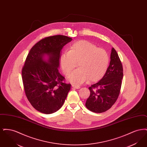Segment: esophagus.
Here are the masks:
<instances>
[{
  "label": "esophagus",
  "instance_id": "34e87169",
  "mask_svg": "<svg viewBox=\"0 0 147 147\" xmlns=\"http://www.w3.org/2000/svg\"><path fill=\"white\" fill-rule=\"evenodd\" d=\"M72 87H73V88H75V89H77L80 88V86H77V85H72Z\"/></svg>",
  "mask_w": 147,
  "mask_h": 147
}]
</instances>
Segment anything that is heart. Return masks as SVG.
Listing matches in <instances>:
<instances>
[{
  "instance_id": "heart-1",
  "label": "heart",
  "mask_w": 147,
  "mask_h": 147,
  "mask_svg": "<svg viewBox=\"0 0 147 147\" xmlns=\"http://www.w3.org/2000/svg\"><path fill=\"white\" fill-rule=\"evenodd\" d=\"M72 84L80 85L87 80L94 83L101 80L108 69L110 58L105 49H98L96 45L87 41H78L73 43L68 51L63 53L59 63L63 73L68 76Z\"/></svg>"
}]
</instances>
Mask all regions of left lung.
<instances>
[{
    "label": "left lung",
    "instance_id": "obj_1",
    "mask_svg": "<svg viewBox=\"0 0 147 147\" xmlns=\"http://www.w3.org/2000/svg\"><path fill=\"white\" fill-rule=\"evenodd\" d=\"M111 61L104 77L89 88L90 95L86 101V108L92 112L102 113L116 102L121 90L123 67L116 51L112 48Z\"/></svg>",
    "mask_w": 147,
    "mask_h": 147
}]
</instances>
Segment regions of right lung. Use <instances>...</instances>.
Instances as JSON below:
<instances>
[{
	"label": "right lung",
	"mask_w": 147,
	"mask_h": 147,
	"mask_svg": "<svg viewBox=\"0 0 147 147\" xmlns=\"http://www.w3.org/2000/svg\"><path fill=\"white\" fill-rule=\"evenodd\" d=\"M72 38L55 35L42 38L30 49L21 71L25 95L36 110L45 114L57 111L70 90V84L58 71L63 46ZM45 55L49 56L46 61Z\"/></svg>",
	"instance_id": "add662e5"
}]
</instances>
